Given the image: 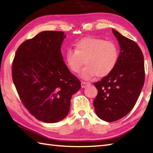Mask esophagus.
<instances>
[{
  "instance_id": "1",
  "label": "esophagus",
  "mask_w": 153,
  "mask_h": 153,
  "mask_svg": "<svg viewBox=\"0 0 153 153\" xmlns=\"http://www.w3.org/2000/svg\"><path fill=\"white\" fill-rule=\"evenodd\" d=\"M88 84H89V83H88V82H83V81H82V82H81V86H82V88H85V87H86Z\"/></svg>"
}]
</instances>
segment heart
I'll return each mask as SVG.
<instances>
[{
    "mask_svg": "<svg viewBox=\"0 0 153 153\" xmlns=\"http://www.w3.org/2000/svg\"><path fill=\"white\" fill-rule=\"evenodd\" d=\"M74 46L75 50L68 49L66 52V63L71 71L78 73L85 61L86 65L79 73L82 79L107 76L117 65L120 48L115 42L102 38L86 37L76 41Z\"/></svg>",
    "mask_w": 153,
    "mask_h": 153,
    "instance_id": "obj_1",
    "label": "heart"
}]
</instances>
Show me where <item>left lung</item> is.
Listing matches in <instances>:
<instances>
[{
	"mask_svg": "<svg viewBox=\"0 0 153 153\" xmlns=\"http://www.w3.org/2000/svg\"><path fill=\"white\" fill-rule=\"evenodd\" d=\"M120 45L117 67L94 85L98 90L94 107L98 117L112 122L130 112L143 88L144 56L138 44L112 30Z\"/></svg>",
	"mask_w": 153,
	"mask_h": 153,
	"instance_id": "left-lung-1",
	"label": "left lung"
}]
</instances>
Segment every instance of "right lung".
<instances>
[{
	"instance_id": "1",
	"label": "right lung",
	"mask_w": 153,
	"mask_h": 153,
	"mask_svg": "<svg viewBox=\"0 0 153 153\" xmlns=\"http://www.w3.org/2000/svg\"><path fill=\"white\" fill-rule=\"evenodd\" d=\"M65 35L45 31L23 42L12 63V78L24 107L39 121L56 123L66 117L72 95L81 88L65 63L61 47Z\"/></svg>"
}]
</instances>
